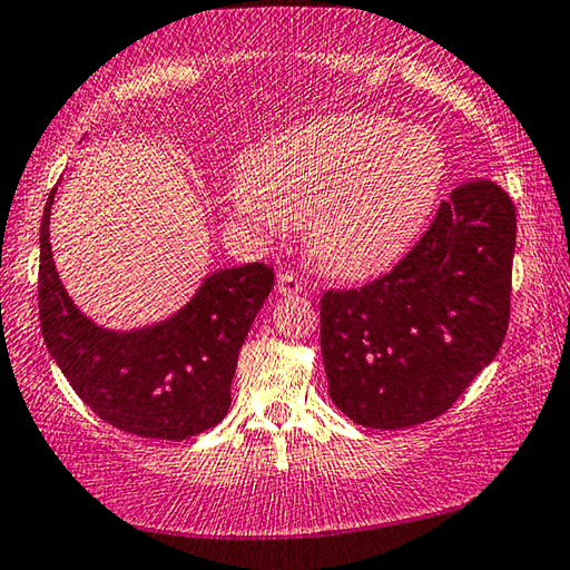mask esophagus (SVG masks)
Wrapping results in <instances>:
<instances>
[{"label": "esophagus", "mask_w": 570, "mask_h": 570, "mask_svg": "<svg viewBox=\"0 0 570 570\" xmlns=\"http://www.w3.org/2000/svg\"><path fill=\"white\" fill-rule=\"evenodd\" d=\"M276 288H278V294L294 296L302 292V282H298V276L294 272H282L276 278Z\"/></svg>", "instance_id": "obj_1"}]
</instances>
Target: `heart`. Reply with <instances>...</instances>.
Here are the masks:
<instances>
[{"label": "heart", "mask_w": 570, "mask_h": 570, "mask_svg": "<svg viewBox=\"0 0 570 570\" xmlns=\"http://www.w3.org/2000/svg\"><path fill=\"white\" fill-rule=\"evenodd\" d=\"M445 180L430 130L370 112L276 132L246 160L236 216L256 226H308V250L336 276L384 272L410 248Z\"/></svg>", "instance_id": "obj_1"}]
</instances>
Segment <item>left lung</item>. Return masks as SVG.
<instances>
[{
  "label": "left lung",
  "instance_id": "obj_1",
  "mask_svg": "<svg viewBox=\"0 0 570 570\" xmlns=\"http://www.w3.org/2000/svg\"><path fill=\"white\" fill-rule=\"evenodd\" d=\"M515 206L468 180L390 274L322 296L330 397L372 430L440 417L495 360L510 322Z\"/></svg>",
  "mask_w": 570,
  "mask_h": 570
}]
</instances>
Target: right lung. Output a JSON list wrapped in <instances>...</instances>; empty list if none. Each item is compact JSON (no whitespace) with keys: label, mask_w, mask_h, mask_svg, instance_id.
<instances>
[{"label":"right lung","mask_w":570,"mask_h":570,"mask_svg":"<svg viewBox=\"0 0 570 570\" xmlns=\"http://www.w3.org/2000/svg\"><path fill=\"white\" fill-rule=\"evenodd\" d=\"M47 198L40 226V326L47 350L88 407L112 428L150 440H186L230 407L238 352L274 286V268L246 264L208 276L176 316L115 334L77 312L50 246Z\"/></svg>","instance_id":"right-lung-1"}]
</instances>
